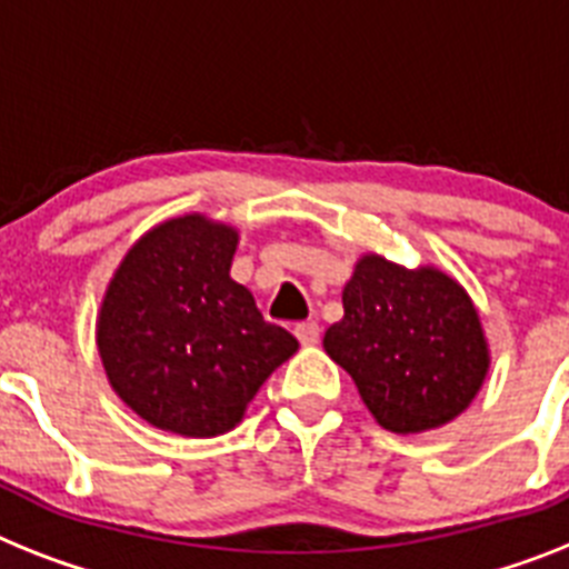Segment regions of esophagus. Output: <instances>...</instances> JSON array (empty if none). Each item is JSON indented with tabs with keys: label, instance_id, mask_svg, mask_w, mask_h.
<instances>
[{
	"label": "esophagus",
	"instance_id": "obj_1",
	"mask_svg": "<svg viewBox=\"0 0 569 569\" xmlns=\"http://www.w3.org/2000/svg\"><path fill=\"white\" fill-rule=\"evenodd\" d=\"M293 335L299 337V342H302V346H317V342H319V326H317V322H299Z\"/></svg>",
	"mask_w": 569,
	"mask_h": 569
}]
</instances>
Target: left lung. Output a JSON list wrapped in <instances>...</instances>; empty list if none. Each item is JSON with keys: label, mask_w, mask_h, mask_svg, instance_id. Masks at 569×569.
<instances>
[{"label": "left lung", "mask_w": 569, "mask_h": 569, "mask_svg": "<svg viewBox=\"0 0 569 569\" xmlns=\"http://www.w3.org/2000/svg\"><path fill=\"white\" fill-rule=\"evenodd\" d=\"M342 311L322 346L351 375L380 427L433 430L480 392L488 372L480 313L442 270L363 256L342 290Z\"/></svg>", "instance_id": "obj_1"}]
</instances>
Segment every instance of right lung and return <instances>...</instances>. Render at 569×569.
Segmentation results:
<instances>
[{
  "label": "right lung",
  "mask_w": 569,
  "mask_h": 569,
  "mask_svg": "<svg viewBox=\"0 0 569 569\" xmlns=\"http://www.w3.org/2000/svg\"><path fill=\"white\" fill-rule=\"evenodd\" d=\"M238 232L203 214L130 247L98 313V355L121 401L168 433L220 436L299 349L232 281Z\"/></svg>",
  "instance_id": "1"
}]
</instances>
